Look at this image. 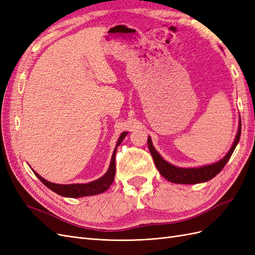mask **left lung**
Segmentation results:
<instances>
[{
  "instance_id": "obj_1",
  "label": "left lung",
  "mask_w": 255,
  "mask_h": 255,
  "mask_svg": "<svg viewBox=\"0 0 255 255\" xmlns=\"http://www.w3.org/2000/svg\"><path fill=\"white\" fill-rule=\"evenodd\" d=\"M241 133H242V121L239 120L238 132L235 138V141L232 145V148H231V150L228 152L227 155L221 160H219L218 163L199 167V168H179L167 163V161L159 155L158 152L154 149L150 137H148V146L156 168L158 169L159 173L163 175L165 179L177 184H197V183H202L213 179L214 176L217 175L222 170V168L226 166L228 160L230 159L231 155H232L236 148V145L239 141V138H241Z\"/></svg>"
}]
</instances>
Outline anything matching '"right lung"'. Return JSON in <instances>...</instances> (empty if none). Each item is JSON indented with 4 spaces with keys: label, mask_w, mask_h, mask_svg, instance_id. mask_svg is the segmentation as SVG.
I'll use <instances>...</instances> for the list:
<instances>
[{
    "label": "right lung",
    "mask_w": 255,
    "mask_h": 255,
    "mask_svg": "<svg viewBox=\"0 0 255 255\" xmlns=\"http://www.w3.org/2000/svg\"><path fill=\"white\" fill-rule=\"evenodd\" d=\"M127 136V132H123L117 142V145L114 150L112 160H111V165L109 170L102 176L98 179L97 181L90 182L87 184H69V185H61V184H55V183H51L47 180H44L43 177H41L39 174L34 173L37 175L38 179H39L45 186L53 190L54 192H56L59 196L63 197H68V198H81V197H86V196H92V195H98V194H102L105 190L110 188L112 183L114 182L115 179V174H116V152H117V146L122 142L123 138Z\"/></svg>",
    "instance_id": "1"
}]
</instances>
